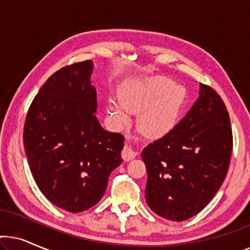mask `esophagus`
Segmentation results:
<instances>
[{"mask_svg": "<svg viewBox=\"0 0 250 250\" xmlns=\"http://www.w3.org/2000/svg\"><path fill=\"white\" fill-rule=\"evenodd\" d=\"M136 157V152L133 150L131 146L125 145L124 149L122 150V158L125 160V162H128V160H132L133 158H135Z\"/></svg>", "mask_w": 250, "mask_h": 250, "instance_id": "esophagus-1", "label": "esophagus"}]
</instances>
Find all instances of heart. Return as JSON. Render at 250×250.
Masks as SVG:
<instances>
[{
	"label": "heart",
	"instance_id": "b5f03b06",
	"mask_svg": "<svg viewBox=\"0 0 250 250\" xmlns=\"http://www.w3.org/2000/svg\"><path fill=\"white\" fill-rule=\"evenodd\" d=\"M181 101L179 86L160 78L133 85L122 95V102H109V110L118 123H125L128 119V111L136 112L146 108L140 118V124L146 133L158 136L172 128Z\"/></svg>",
	"mask_w": 250,
	"mask_h": 250
}]
</instances>
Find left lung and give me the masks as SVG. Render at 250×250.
Instances as JSON below:
<instances>
[{"mask_svg":"<svg viewBox=\"0 0 250 250\" xmlns=\"http://www.w3.org/2000/svg\"><path fill=\"white\" fill-rule=\"evenodd\" d=\"M199 94L188 114L141 155L148 173L146 204L169 221L203 210L230 166L233 136L227 107L206 84L200 83Z\"/></svg>","mask_w":250,"mask_h":250,"instance_id":"1","label":"left lung"}]
</instances>
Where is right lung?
<instances>
[{
  "label": "right lung",
  "instance_id": "obj_1",
  "mask_svg": "<svg viewBox=\"0 0 250 250\" xmlns=\"http://www.w3.org/2000/svg\"><path fill=\"white\" fill-rule=\"evenodd\" d=\"M91 60L67 64L34 98L23 143L35 182L47 200L70 213L98 204L123 159L124 135L101 127Z\"/></svg>",
  "mask_w": 250,
  "mask_h": 250
}]
</instances>
